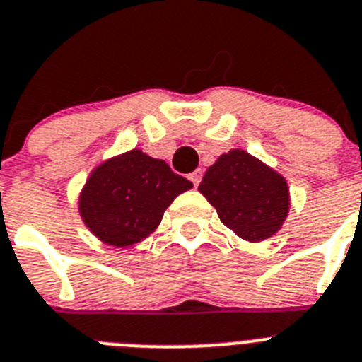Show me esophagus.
I'll return each mask as SVG.
<instances>
[{
    "instance_id": "1",
    "label": "esophagus",
    "mask_w": 362,
    "mask_h": 362,
    "mask_svg": "<svg viewBox=\"0 0 362 362\" xmlns=\"http://www.w3.org/2000/svg\"><path fill=\"white\" fill-rule=\"evenodd\" d=\"M189 180L193 182V185H194V187H197V185L200 184V180H202V169H197V171L191 173Z\"/></svg>"
}]
</instances>
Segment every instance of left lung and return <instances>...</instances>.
<instances>
[{"mask_svg":"<svg viewBox=\"0 0 362 362\" xmlns=\"http://www.w3.org/2000/svg\"><path fill=\"white\" fill-rule=\"evenodd\" d=\"M199 191L222 224L250 242L275 235L290 213L286 178L242 149L220 155L204 175Z\"/></svg>","mask_w":362,"mask_h":362,"instance_id":"1","label":"left lung"}]
</instances>
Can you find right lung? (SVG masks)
<instances>
[{
    "label": "right lung",
    "mask_w": 362,
    "mask_h": 362,
    "mask_svg": "<svg viewBox=\"0 0 362 362\" xmlns=\"http://www.w3.org/2000/svg\"><path fill=\"white\" fill-rule=\"evenodd\" d=\"M191 187L163 160L131 149L93 169L78 197V211L98 240L127 247L149 237L173 200Z\"/></svg>",
    "instance_id": "add662e5"
}]
</instances>
